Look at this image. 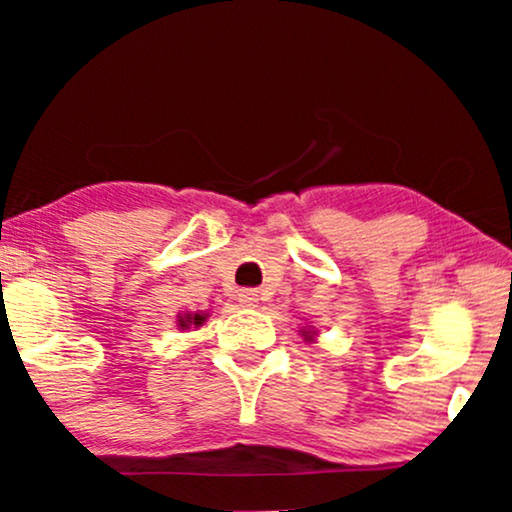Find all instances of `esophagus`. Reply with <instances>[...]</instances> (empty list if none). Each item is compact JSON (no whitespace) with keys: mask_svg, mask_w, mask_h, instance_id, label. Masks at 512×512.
I'll return each instance as SVG.
<instances>
[{"mask_svg":"<svg viewBox=\"0 0 512 512\" xmlns=\"http://www.w3.org/2000/svg\"><path fill=\"white\" fill-rule=\"evenodd\" d=\"M237 300H240L242 307H256L258 305V291L242 289L240 293H237Z\"/></svg>","mask_w":512,"mask_h":512,"instance_id":"34e87169","label":"esophagus"}]
</instances>
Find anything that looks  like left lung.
Here are the masks:
<instances>
[{
  "label": "left lung",
  "instance_id": "1",
  "mask_svg": "<svg viewBox=\"0 0 512 512\" xmlns=\"http://www.w3.org/2000/svg\"><path fill=\"white\" fill-rule=\"evenodd\" d=\"M300 335H303V340L305 342H314V340H317V328H314V326H303V328H300Z\"/></svg>",
  "mask_w": 512,
  "mask_h": 512
}]
</instances>
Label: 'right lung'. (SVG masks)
<instances>
[{"mask_svg": "<svg viewBox=\"0 0 512 512\" xmlns=\"http://www.w3.org/2000/svg\"><path fill=\"white\" fill-rule=\"evenodd\" d=\"M209 319L207 312H179L177 314V328L179 331H191V328H200Z\"/></svg>", "mask_w": 512, "mask_h": 512, "instance_id": "obj_1", "label": "right lung"}]
</instances>
